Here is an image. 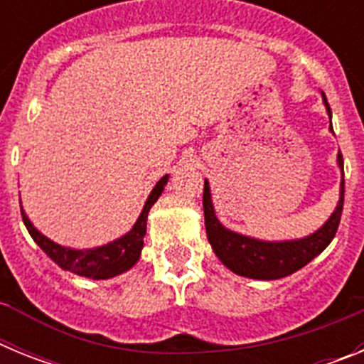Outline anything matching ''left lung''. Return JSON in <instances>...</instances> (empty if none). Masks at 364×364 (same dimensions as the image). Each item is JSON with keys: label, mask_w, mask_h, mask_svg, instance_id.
I'll list each match as a JSON object with an SVG mask.
<instances>
[{"label": "left lung", "mask_w": 364, "mask_h": 364, "mask_svg": "<svg viewBox=\"0 0 364 364\" xmlns=\"http://www.w3.org/2000/svg\"><path fill=\"white\" fill-rule=\"evenodd\" d=\"M323 95V104L330 117V131L332 129V111L328 105V100ZM337 166L341 169V188L339 202L336 210L326 222L317 231L308 237L291 240H262L255 237L237 233L222 226L220 220L215 215L213 200H211L210 182L204 180V218L205 233L213 247L215 255L220 262L240 277L257 279V281H275V279L288 277L297 269L314 260L323 253L326 246L336 237L339 228L341 213H343V202H345V171H343V154H337Z\"/></svg>", "instance_id": "left-lung-1"}]
</instances>
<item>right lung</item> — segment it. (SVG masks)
I'll return each mask as SVG.
<instances>
[{"label":"right lung","instance_id":"add662e5","mask_svg":"<svg viewBox=\"0 0 364 364\" xmlns=\"http://www.w3.org/2000/svg\"><path fill=\"white\" fill-rule=\"evenodd\" d=\"M167 180H169V175H164L156 182V186L149 193V197H147L146 204H144L142 213L134 222V226L127 233L122 235L120 239L111 240V242L104 244V246L89 247V250H76V247L62 246V244L54 242V240L45 237L41 231L34 228L31 218L23 211V205H21V217H23L25 228L28 230L34 242L60 268L65 269V272L76 273L80 277L92 279V281L112 279L133 268L138 262V259H140V253H142L144 247V237H146L147 215H149V210L153 208L154 202L159 200V197L162 195Z\"/></svg>","mask_w":364,"mask_h":364}]
</instances>
